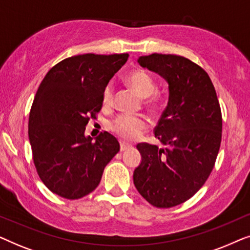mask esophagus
<instances>
[{
	"mask_svg": "<svg viewBox=\"0 0 250 250\" xmlns=\"http://www.w3.org/2000/svg\"><path fill=\"white\" fill-rule=\"evenodd\" d=\"M131 145H128V143H126L124 141H121V151H125V150H127L131 148Z\"/></svg>",
	"mask_w": 250,
	"mask_h": 250,
	"instance_id": "esophagus-1",
	"label": "esophagus"
}]
</instances>
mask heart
I'll list each match as a JSON object with an SVG mask.
<instances>
[{
	"instance_id": "heart-1",
	"label": "heart",
	"mask_w": 250,
	"mask_h": 250,
	"mask_svg": "<svg viewBox=\"0 0 250 250\" xmlns=\"http://www.w3.org/2000/svg\"><path fill=\"white\" fill-rule=\"evenodd\" d=\"M126 81L141 98H149L156 91V83L153 78L143 70L131 71L126 76ZM112 98H114V87H112L111 84H108L104 87V93H102V102L105 105L110 104L112 102ZM158 101L159 95L156 94L149 101V104H155ZM146 123L142 117L132 115H121L110 123V128L121 138L131 140L136 138L141 133L142 129L146 127Z\"/></svg>"
}]
</instances>
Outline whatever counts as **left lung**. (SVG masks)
I'll list each match as a JSON object with an SVG mask.
<instances>
[{
  "instance_id": "obj_1",
  "label": "left lung",
  "mask_w": 250,
  "mask_h": 250,
  "mask_svg": "<svg viewBox=\"0 0 250 250\" xmlns=\"http://www.w3.org/2000/svg\"><path fill=\"white\" fill-rule=\"evenodd\" d=\"M138 62L167 82L168 102L155 128L163 146H136L141 163L133 181L152 206L174 207L190 199L214 168L222 139L220 104L208 74L187 58L153 53Z\"/></svg>"
}]
</instances>
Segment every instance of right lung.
I'll use <instances>...</instances> for the list:
<instances>
[{"label":"right lung","instance_id":"obj_1","mask_svg":"<svg viewBox=\"0 0 250 250\" xmlns=\"http://www.w3.org/2000/svg\"><path fill=\"white\" fill-rule=\"evenodd\" d=\"M128 54L86 53L67 58L45 75L30 109L28 136L42 182L58 196L80 199L95 190L107 164L119 151L104 132L85 135L102 107V93Z\"/></svg>","mask_w":250,"mask_h":250}]
</instances>
